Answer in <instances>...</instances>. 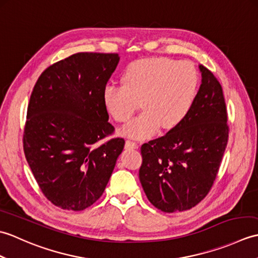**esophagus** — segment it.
Listing matches in <instances>:
<instances>
[{
  "label": "esophagus",
  "mask_w": 258,
  "mask_h": 258,
  "mask_svg": "<svg viewBox=\"0 0 258 258\" xmlns=\"http://www.w3.org/2000/svg\"><path fill=\"white\" fill-rule=\"evenodd\" d=\"M125 147L126 149H132V150H135V149H139V145L138 143H135V142H132V141H126L125 143Z\"/></svg>",
  "instance_id": "esophagus-1"
}]
</instances>
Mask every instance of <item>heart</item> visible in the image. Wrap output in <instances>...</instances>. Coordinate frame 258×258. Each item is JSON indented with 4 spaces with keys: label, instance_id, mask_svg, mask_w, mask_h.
Wrapping results in <instances>:
<instances>
[{
    "label": "heart",
    "instance_id": "obj_1",
    "mask_svg": "<svg viewBox=\"0 0 258 258\" xmlns=\"http://www.w3.org/2000/svg\"><path fill=\"white\" fill-rule=\"evenodd\" d=\"M123 82L104 87V104L115 120L125 122L141 102L144 111L126 123L120 134L146 139L160 127L169 131L183 122L193 105L199 76L188 62L156 57L130 65Z\"/></svg>",
    "mask_w": 258,
    "mask_h": 258
}]
</instances>
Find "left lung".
Segmentation results:
<instances>
[{"label":"left lung","mask_w":258,"mask_h":258,"mask_svg":"<svg viewBox=\"0 0 258 258\" xmlns=\"http://www.w3.org/2000/svg\"><path fill=\"white\" fill-rule=\"evenodd\" d=\"M202 84L187 116L162 138L141 147L140 180L147 199L165 213L189 210L213 186L228 141L220 82L200 65Z\"/></svg>","instance_id":"1"}]
</instances>
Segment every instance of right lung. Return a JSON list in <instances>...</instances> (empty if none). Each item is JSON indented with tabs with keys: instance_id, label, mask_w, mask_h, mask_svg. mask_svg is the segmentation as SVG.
<instances>
[{
	"instance_id": "add662e5",
	"label": "right lung",
	"mask_w": 258,
	"mask_h": 258,
	"mask_svg": "<svg viewBox=\"0 0 258 258\" xmlns=\"http://www.w3.org/2000/svg\"><path fill=\"white\" fill-rule=\"evenodd\" d=\"M119 62L115 53H76L38 78L23 135L26 161L46 199L83 211L100 199L124 149L113 133L103 91Z\"/></svg>"
}]
</instances>
